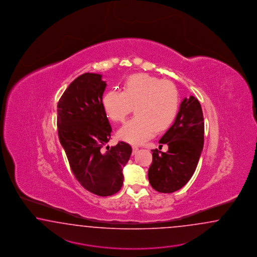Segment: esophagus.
I'll use <instances>...</instances> for the list:
<instances>
[{
	"label": "esophagus",
	"mask_w": 257,
	"mask_h": 257,
	"mask_svg": "<svg viewBox=\"0 0 257 257\" xmlns=\"http://www.w3.org/2000/svg\"><path fill=\"white\" fill-rule=\"evenodd\" d=\"M133 154H136V153H138V151H139V147L137 146H133Z\"/></svg>",
	"instance_id": "34e87169"
}]
</instances>
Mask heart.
Listing matches in <instances>:
<instances>
[{
	"mask_svg": "<svg viewBox=\"0 0 257 257\" xmlns=\"http://www.w3.org/2000/svg\"><path fill=\"white\" fill-rule=\"evenodd\" d=\"M103 107L111 120L121 122L133 108L137 115L119 130L118 138L132 144H141L153 138L156 129L164 131L177 118L180 94L168 80L148 74L128 76L122 91L108 90L103 97Z\"/></svg>",
	"mask_w": 257,
	"mask_h": 257,
	"instance_id": "b5f03b06",
	"label": "heart"
}]
</instances>
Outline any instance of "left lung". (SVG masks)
<instances>
[{"label": "left lung", "mask_w": 257, "mask_h": 257, "mask_svg": "<svg viewBox=\"0 0 257 257\" xmlns=\"http://www.w3.org/2000/svg\"><path fill=\"white\" fill-rule=\"evenodd\" d=\"M167 144V153L155 149L148 171L152 187L169 194L183 187L192 176L204 146V117L201 104L194 97L184 98L173 125L160 139Z\"/></svg>", "instance_id": "left-lung-1"}]
</instances>
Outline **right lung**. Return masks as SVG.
I'll list each match as a JSON object with an SVG mask.
<instances>
[{
  "label": "right lung",
  "mask_w": 257,
  "mask_h": 257,
  "mask_svg": "<svg viewBox=\"0 0 257 257\" xmlns=\"http://www.w3.org/2000/svg\"><path fill=\"white\" fill-rule=\"evenodd\" d=\"M105 87L102 75L85 73L70 84L57 105L58 135L70 167L78 182L99 196L120 190L122 168L132 153L122 141L103 149L112 132L102 104Z\"/></svg>",
  "instance_id": "add662e5"
}]
</instances>
